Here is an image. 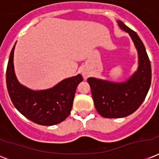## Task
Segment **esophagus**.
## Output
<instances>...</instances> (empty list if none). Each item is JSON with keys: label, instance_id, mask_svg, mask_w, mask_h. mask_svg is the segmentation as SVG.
Masks as SVG:
<instances>
[{"label": "esophagus", "instance_id": "obj_1", "mask_svg": "<svg viewBox=\"0 0 159 159\" xmlns=\"http://www.w3.org/2000/svg\"><path fill=\"white\" fill-rule=\"evenodd\" d=\"M83 76H84L85 78H86V77H87V75H86V74H83Z\"/></svg>", "mask_w": 159, "mask_h": 159}]
</instances>
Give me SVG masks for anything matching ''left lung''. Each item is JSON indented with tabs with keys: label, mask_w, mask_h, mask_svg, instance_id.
<instances>
[{
	"label": "left lung",
	"mask_w": 159,
	"mask_h": 159,
	"mask_svg": "<svg viewBox=\"0 0 159 159\" xmlns=\"http://www.w3.org/2000/svg\"><path fill=\"white\" fill-rule=\"evenodd\" d=\"M119 26L129 33L139 55L138 70L124 82H112L89 77L97 112L105 118H122L134 113L145 99L150 87L152 70L145 47L139 35L120 20Z\"/></svg>",
	"instance_id": "obj_1"
}]
</instances>
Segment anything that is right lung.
I'll return each instance as SVG.
<instances>
[{
    "label": "right lung",
    "mask_w": 159,
    "mask_h": 159,
    "mask_svg": "<svg viewBox=\"0 0 159 159\" xmlns=\"http://www.w3.org/2000/svg\"><path fill=\"white\" fill-rule=\"evenodd\" d=\"M14 45L6 68V86L13 105L24 116L41 125H54L70 115L82 75L66 78L50 89L33 91L18 82L14 70Z\"/></svg>",
    "instance_id": "1"
}]
</instances>
